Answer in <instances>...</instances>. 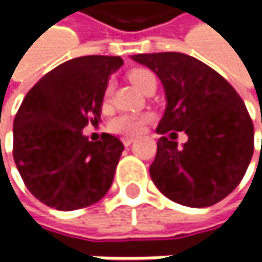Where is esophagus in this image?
Wrapping results in <instances>:
<instances>
[{"instance_id": "esophagus-1", "label": "esophagus", "mask_w": 262, "mask_h": 262, "mask_svg": "<svg viewBox=\"0 0 262 262\" xmlns=\"http://www.w3.org/2000/svg\"><path fill=\"white\" fill-rule=\"evenodd\" d=\"M134 140H136V138H133V137H122V143H124V146L125 147L131 146V144L134 143Z\"/></svg>"}]
</instances>
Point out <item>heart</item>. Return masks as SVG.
I'll use <instances>...</instances> for the list:
<instances>
[{"label":"heart","instance_id":"b5f03b06","mask_svg":"<svg viewBox=\"0 0 262 262\" xmlns=\"http://www.w3.org/2000/svg\"><path fill=\"white\" fill-rule=\"evenodd\" d=\"M128 77H129L131 83L138 87L140 90H143L150 80L156 78L155 74L146 68H134L128 73ZM111 93H112V86L107 84L105 89V100H109ZM150 119H151V116L148 114H122V115L116 116L111 122V129L114 133L124 134V136H136L143 131L144 125Z\"/></svg>","mask_w":262,"mask_h":262}]
</instances>
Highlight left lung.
<instances>
[{
	"label": "left lung",
	"mask_w": 262,
	"mask_h": 262,
	"mask_svg": "<svg viewBox=\"0 0 262 262\" xmlns=\"http://www.w3.org/2000/svg\"><path fill=\"white\" fill-rule=\"evenodd\" d=\"M131 58L155 71L165 89L167 105L157 134L184 131L188 136L182 148L167 137L159 138L150 166L155 185L186 207L222 201L239 185L254 153V125L244 100L194 56L159 52Z\"/></svg>",
	"instance_id": "obj_1"
}]
</instances>
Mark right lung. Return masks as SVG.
I'll use <instances>...</instances> for the list:
<instances>
[{
  "mask_svg": "<svg viewBox=\"0 0 262 262\" xmlns=\"http://www.w3.org/2000/svg\"><path fill=\"white\" fill-rule=\"evenodd\" d=\"M121 56L66 61L29 90L13 125V157L27 189L61 211L92 206L112 185L124 144L103 134L89 141L83 128L100 121L109 76Z\"/></svg>",
  "mask_w": 262,
  "mask_h": 262,
  "instance_id": "1",
  "label": "right lung"
}]
</instances>
